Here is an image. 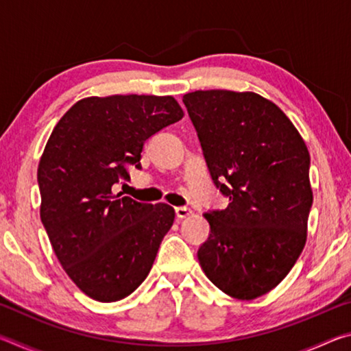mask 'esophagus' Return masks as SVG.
Wrapping results in <instances>:
<instances>
[{
	"instance_id": "1",
	"label": "esophagus",
	"mask_w": 351,
	"mask_h": 351,
	"mask_svg": "<svg viewBox=\"0 0 351 351\" xmlns=\"http://www.w3.org/2000/svg\"><path fill=\"white\" fill-rule=\"evenodd\" d=\"M175 213H176L178 218H186V217L190 215V213H192V210H190L189 207H176Z\"/></svg>"
}]
</instances>
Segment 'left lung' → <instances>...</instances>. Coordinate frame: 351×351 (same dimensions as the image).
<instances>
[{
    "instance_id": "left-lung-1",
    "label": "left lung",
    "mask_w": 351,
    "mask_h": 351,
    "mask_svg": "<svg viewBox=\"0 0 351 351\" xmlns=\"http://www.w3.org/2000/svg\"><path fill=\"white\" fill-rule=\"evenodd\" d=\"M215 187L229 204L204 217L198 249L207 278L252 300L276 288L304 251L313 204L310 153L293 122L255 93L184 94Z\"/></svg>"
}]
</instances>
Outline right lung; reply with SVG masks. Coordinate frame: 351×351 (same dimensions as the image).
Masks as SVG:
<instances>
[{
	"instance_id": "obj_1",
	"label": "right lung",
	"mask_w": 351,
	"mask_h": 351,
	"mask_svg": "<svg viewBox=\"0 0 351 351\" xmlns=\"http://www.w3.org/2000/svg\"><path fill=\"white\" fill-rule=\"evenodd\" d=\"M182 116L171 96L88 97L52 130L37 173L41 223L63 269L94 300L132 294L173 224V207L138 203L112 186L141 170L145 141Z\"/></svg>"
}]
</instances>
